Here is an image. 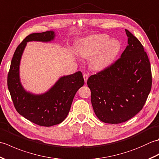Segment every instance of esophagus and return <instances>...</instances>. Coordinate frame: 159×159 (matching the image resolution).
Wrapping results in <instances>:
<instances>
[{"label":"esophagus","instance_id":"esophagus-1","mask_svg":"<svg viewBox=\"0 0 159 159\" xmlns=\"http://www.w3.org/2000/svg\"><path fill=\"white\" fill-rule=\"evenodd\" d=\"M89 75L87 74H83V78H84V80H85V83H86L87 81V79H88Z\"/></svg>","mask_w":159,"mask_h":159}]
</instances>
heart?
<instances>
[{
    "instance_id": "1",
    "label": "heart",
    "mask_w": 159,
    "mask_h": 159,
    "mask_svg": "<svg viewBox=\"0 0 159 159\" xmlns=\"http://www.w3.org/2000/svg\"><path fill=\"white\" fill-rule=\"evenodd\" d=\"M120 49V42L110 39L105 34L89 36L83 39L78 52L83 58H90L93 68L101 71L109 67L114 61Z\"/></svg>"
}]
</instances>
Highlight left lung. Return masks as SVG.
I'll use <instances>...</instances> for the list:
<instances>
[{"label":"left lung","instance_id":"obj_1","mask_svg":"<svg viewBox=\"0 0 159 159\" xmlns=\"http://www.w3.org/2000/svg\"><path fill=\"white\" fill-rule=\"evenodd\" d=\"M125 31L128 46L120 58L87 82L94 113L104 123L120 124L131 119L142 109L151 90L147 53L138 39Z\"/></svg>","mask_w":159,"mask_h":159}]
</instances>
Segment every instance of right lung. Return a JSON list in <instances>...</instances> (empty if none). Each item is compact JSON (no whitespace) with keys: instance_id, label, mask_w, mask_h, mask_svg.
Instances as JSON below:
<instances>
[{"instance_id":"1","label":"right lung","mask_w":159,"mask_h":159,"mask_svg":"<svg viewBox=\"0 0 159 159\" xmlns=\"http://www.w3.org/2000/svg\"><path fill=\"white\" fill-rule=\"evenodd\" d=\"M55 38L53 31L29 35L17 47L7 77L8 89L18 113L33 123L47 127L59 124L66 119L76 92L85 83L79 71L60 77L55 85L43 93H33L23 87L20 82V65L27 42H50Z\"/></svg>"}]
</instances>
